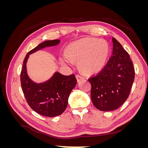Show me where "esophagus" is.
<instances>
[{
  "instance_id": "obj_1",
  "label": "esophagus",
  "mask_w": 148,
  "mask_h": 148,
  "mask_svg": "<svg viewBox=\"0 0 148 148\" xmlns=\"http://www.w3.org/2000/svg\"><path fill=\"white\" fill-rule=\"evenodd\" d=\"M76 77H77V81L79 82L81 81V80H83L84 79V77L82 75H76Z\"/></svg>"
}]
</instances>
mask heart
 Instances as JSON below:
<instances>
[{"label": "heart", "instance_id": "b5f03b06", "mask_svg": "<svg viewBox=\"0 0 148 148\" xmlns=\"http://www.w3.org/2000/svg\"><path fill=\"white\" fill-rule=\"evenodd\" d=\"M109 53V47L104 40L84 38L70 44L62 62L66 65L79 60V67L85 72L96 73L105 66Z\"/></svg>", "mask_w": 148, "mask_h": 148}]
</instances>
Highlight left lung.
Instances as JSON below:
<instances>
[{
	"instance_id": "8db88e82",
	"label": "left lung",
	"mask_w": 148,
	"mask_h": 148,
	"mask_svg": "<svg viewBox=\"0 0 148 148\" xmlns=\"http://www.w3.org/2000/svg\"><path fill=\"white\" fill-rule=\"evenodd\" d=\"M112 55L99 73L88 78L91 100L97 109H118L127 99L135 79V69L128 53L112 38Z\"/></svg>"
}]
</instances>
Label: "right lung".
<instances>
[{"instance_id":"1","label":"right lung","mask_w":148,"mask_h":148,"mask_svg":"<svg viewBox=\"0 0 148 148\" xmlns=\"http://www.w3.org/2000/svg\"><path fill=\"white\" fill-rule=\"evenodd\" d=\"M59 42V39L46 41L30 51L23 60L20 73L22 91L28 105L36 112L49 117L61 115L65 110L69 96L77 84V79L74 74L65 76L56 72L47 82L36 84L29 78L26 64L31 53Z\"/></svg>"}]
</instances>
